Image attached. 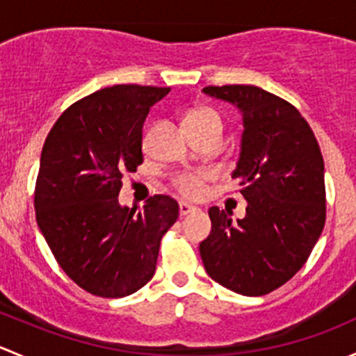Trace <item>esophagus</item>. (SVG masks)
Instances as JSON below:
<instances>
[{"mask_svg": "<svg viewBox=\"0 0 356 356\" xmlns=\"http://www.w3.org/2000/svg\"><path fill=\"white\" fill-rule=\"evenodd\" d=\"M196 210H198V208L193 207V204H189V203L179 204V213H181V217H186V215H189V213H195Z\"/></svg>", "mask_w": 356, "mask_h": 356, "instance_id": "1", "label": "esophagus"}]
</instances>
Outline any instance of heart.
<instances>
[{
	"mask_svg": "<svg viewBox=\"0 0 356 356\" xmlns=\"http://www.w3.org/2000/svg\"><path fill=\"white\" fill-rule=\"evenodd\" d=\"M184 124L196 125V127H213L217 131H224V122L218 111L208 106H201V108L191 110L184 117ZM211 175L208 172H182V174L175 175L174 184L179 191L188 198H196L200 193L203 191V186L207 181H210Z\"/></svg>",
	"mask_w": 356,
	"mask_h": 356,
	"instance_id": "heart-1",
	"label": "heart"
}]
</instances>
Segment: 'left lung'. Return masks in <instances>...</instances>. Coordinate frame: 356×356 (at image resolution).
<instances>
[{
  "label": "left lung",
  "mask_w": 356,
  "mask_h": 356,
  "mask_svg": "<svg viewBox=\"0 0 356 356\" xmlns=\"http://www.w3.org/2000/svg\"><path fill=\"white\" fill-rule=\"evenodd\" d=\"M204 95L239 110L241 152L232 179L248 201L232 222L208 210L211 232L200 243L204 270L245 296H261L288 282L310 257L325 224L324 160L301 113L257 86H208Z\"/></svg>",
  "instance_id": "left-lung-1"
}]
</instances>
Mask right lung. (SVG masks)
I'll use <instances>...</instances> for the list:
<instances>
[{
	"label": "right lung",
	"instance_id": "obj_1",
	"mask_svg": "<svg viewBox=\"0 0 356 356\" xmlns=\"http://www.w3.org/2000/svg\"><path fill=\"white\" fill-rule=\"evenodd\" d=\"M170 88L118 84L67 108L46 138L35 218L60 267L102 298H124L155 275L161 236L177 201L156 195L145 210L122 207L125 172L143 163V124Z\"/></svg>",
	"mask_w": 356,
	"mask_h": 356
}]
</instances>
